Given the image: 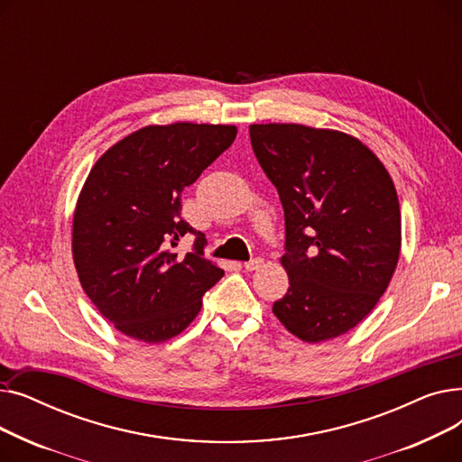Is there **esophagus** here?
<instances>
[{"label":"esophagus","instance_id":"1","mask_svg":"<svg viewBox=\"0 0 462 462\" xmlns=\"http://www.w3.org/2000/svg\"><path fill=\"white\" fill-rule=\"evenodd\" d=\"M263 265V260L262 258H253V260H249V262H245L244 263V268L247 270V272H256V270H260Z\"/></svg>","mask_w":462,"mask_h":462}]
</instances>
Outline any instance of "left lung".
<instances>
[{"label":"left lung","mask_w":462,"mask_h":462,"mask_svg":"<svg viewBox=\"0 0 462 462\" xmlns=\"http://www.w3.org/2000/svg\"><path fill=\"white\" fill-rule=\"evenodd\" d=\"M254 155L284 208L288 292L273 303L305 343L345 335L374 309L401 253L393 180L365 143L301 124L249 127Z\"/></svg>","instance_id":"8db88e82"}]
</instances>
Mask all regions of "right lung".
<instances>
[{"mask_svg":"<svg viewBox=\"0 0 462 462\" xmlns=\"http://www.w3.org/2000/svg\"><path fill=\"white\" fill-rule=\"evenodd\" d=\"M236 125L178 121L142 127L108 148L72 215V260L84 292L117 331L148 345L180 335L225 272L181 218V192L230 148ZM197 233L195 253H171Z\"/></svg>","mask_w":462,"mask_h":462,"instance_id":"obj_1","label":"right lung"}]
</instances>
